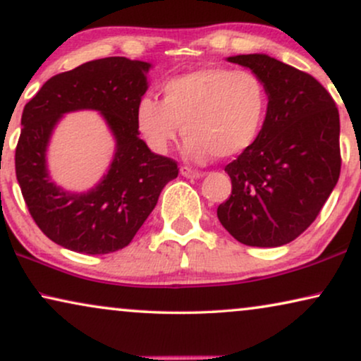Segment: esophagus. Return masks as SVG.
<instances>
[{"instance_id": "1", "label": "esophagus", "mask_w": 361, "mask_h": 361, "mask_svg": "<svg viewBox=\"0 0 361 361\" xmlns=\"http://www.w3.org/2000/svg\"><path fill=\"white\" fill-rule=\"evenodd\" d=\"M180 174L184 176V177H187V179H200L202 176V172H199V171H194L192 169V167H187V166H182L180 167Z\"/></svg>"}]
</instances>
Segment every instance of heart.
Instances as JSON below:
<instances>
[{
	"instance_id": "heart-1",
	"label": "heart",
	"mask_w": 361,
	"mask_h": 361,
	"mask_svg": "<svg viewBox=\"0 0 361 361\" xmlns=\"http://www.w3.org/2000/svg\"><path fill=\"white\" fill-rule=\"evenodd\" d=\"M266 108L268 95L255 73L207 67L167 80L162 102L141 98L136 121L154 151L166 152L184 133L185 156L205 162L250 149L263 128Z\"/></svg>"
}]
</instances>
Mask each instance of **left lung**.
<instances>
[{
	"mask_svg": "<svg viewBox=\"0 0 361 361\" xmlns=\"http://www.w3.org/2000/svg\"><path fill=\"white\" fill-rule=\"evenodd\" d=\"M263 82L268 110L250 149L225 167L230 199L216 216L240 243L283 246L317 219L340 176V118L312 75L266 54L226 59Z\"/></svg>",
	"mask_w": 361,
	"mask_h": 361,
	"instance_id": "left-lung-1",
	"label": "left lung"
}]
</instances>
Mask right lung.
I'll use <instances>...</instances> for the list:
<instances>
[{
    "instance_id": "1",
    "label": "right lung",
    "mask_w": 361,
    "mask_h": 361,
    "mask_svg": "<svg viewBox=\"0 0 361 361\" xmlns=\"http://www.w3.org/2000/svg\"><path fill=\"white\" fill-rule=\"evenodd\" d=\"M151 63L106 57L82 63L44 83L26 103L16 146V177L29 214L54 243L83 255H106L130 245L161 190L179 174L176 161L154 154L140 137L136 106L147 90ZM98 111L116 140L102 180L87 192L54 185L47 146L66 112Z\"/></svg>"
}]
</instances>
